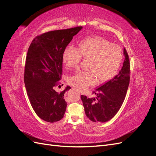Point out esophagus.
<instances>
[{
	"mask_svg": "<svg viewBox=\"0 0 156 156\" xmlns=\"http://www.w3.org/2000/svg\"><path fill=\"white\" fill-rule=\"evenodd\" d=\"M79 93L81 94H83V91H82V90H79Z\"/></svg>",
	"mask_w": 156,
	"mask_h": 156,
	"instance_id": "obj_1",
	"label": "esophagus"
}]
</instances>
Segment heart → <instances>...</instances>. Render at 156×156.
Listing matches in <instances>:
<instances>
[{"instance_id":"b5f03b06","label":"heart","mask_w":156,"mask_h":156,"mask_svg":"<svg viewBox=\"0 0 156 156\" xmlns=\"http://www.w3.org/2000/svg\"><path fill=\"white\" fill-rule=\"evenodd\" d=\"M122 58L120 46L98 36L80 41L76 49L66 48L62 54L63 63L69 69L77 68L81 58L88 60L87 69L90 71L77 72L68 79L71 85L80 89H86L93 84L96 77L99 83L110 81L118 73Z\"/></svg>"}]
</instances>
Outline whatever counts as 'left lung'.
Returning <instances> with one entry per match:
<instances>
[{
	"instance_id": "8db88e82",
	"label": "left lung",
	"mask_w": 156,
	"mask_h": 156,
	"mask_svg": "<svg viewBox=\"0 0 156 156\" xmlns=\"http://www.w3.org/2000/svg\"><path fill=\"white\" fill-rule=\"evenodd\" d=\"M124 54L125 60L119 73L92 92L96 98L81 96L85 114L94 122H105L112 119L124 101L130 80V62L126 49Z\"/></svg>"
}]
</instances>
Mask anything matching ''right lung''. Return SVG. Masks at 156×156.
Instances as JSON below:
<instances>
[{
	"label": "right lung",
	"instance_id": "obj_1",
	"mask_svg": "<svg viewBox=\"0 0 156 156\" xmlns=\"http://www.w3.org/2000/svg\"><path fill=\"white\" fill-rule=\"evenodd\" d=\"M82 28L44 33L33 39L28 49L24 72L27 95L36 114L46 122L53 123L64 116L67 106L64 93L71 87L60 92L54 88L61 84L63 52Z\"/></svg>",
	"mask_w": 156,
	"mask_h": 156
}]
</instances>
